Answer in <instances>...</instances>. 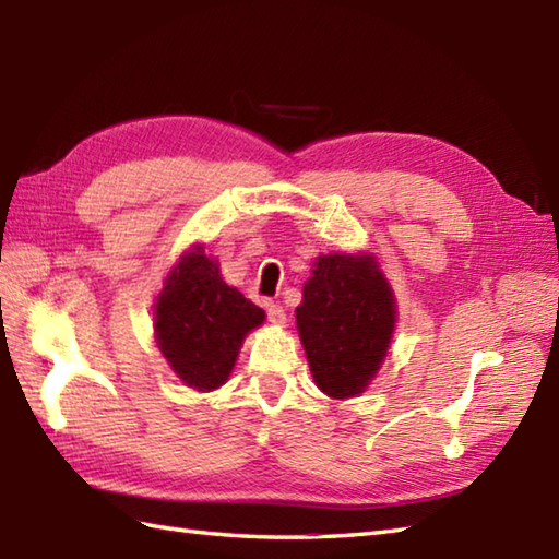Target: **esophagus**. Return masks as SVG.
I'll use <instances>...</instances> for the list:
<instances>
[{"instance_id":"1","label":"esophagus","mask_w":559,"mask_h":559,"mask_svg":"<svg viewBox=\"0 0 559 559\" xmlns=\"http://www.w3.org/2000/svg\"><path fill=\"white\" fill-rule=\"evenodd\" d=\"M266 317H269V322L276 324V326H283L288 322L286 312H283L281 305H266Z\"/></svg>"}]
</instances>
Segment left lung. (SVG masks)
I'll list each match as a JSON object with an SVG mask.
<instances>
[{
  "label": "left lung",
  "mask_w": 559,
  "mask_h": 559,
  "mask_svg": "<svg viewBox=\"0 0 559 559\" xmlns=\"http://www.w3.org/2000/svg\"><path fill=\"white\" fill-rule=\"evenodd\" d=\"M295 319L317 386L353 399L386 358L396 300L372 254H322Z\"/></svg>",
  "instance_id": "left-lung-1"
}]
</instances>
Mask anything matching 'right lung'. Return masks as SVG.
Listing matches in <instances>:
<instances>
[{
	"label": "right lung",
	"instance_id": "1",
	"mask_svg": "<svg viewBox=\"0 0 559 559\" xmlns=\"http://www.w3.org/2000/svg\"><path fill=\"white\" fill-rule=\"evenodd\" d=\"M264 317L221 278L216 259L192 247L163 283L153 329L173 372L187 386L211 391L228 382L245 336Z\"/></svg>",
	"mask_w": 559,
	"mask_h": 559
}]
</instances>
